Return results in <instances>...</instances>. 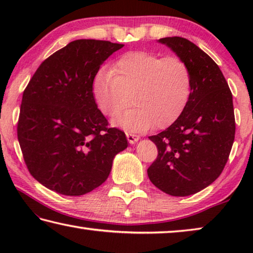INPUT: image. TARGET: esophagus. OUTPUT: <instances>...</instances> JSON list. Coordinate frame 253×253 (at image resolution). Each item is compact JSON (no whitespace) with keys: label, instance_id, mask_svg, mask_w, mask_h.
I'll return each mask as SVG.
<instances>
[{"label":"esophagus","instance_id":"34e87169","mask_svg":"<svg viewBox=\"0 0 253 253\" xmlns=\"http://www.w3.org/2000/svg\"><path fill=\"white\" fill-rule=\"evenodd\" d=\"M126 136H127L128 142H129L130 144H135L136 142H138V140H139V136H137L135 134H131V132H126Z\"/></svg>","mask_w":253,"mask_h":253}]
</instances>
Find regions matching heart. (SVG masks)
<instances>
[{
	"mask_svg": "<svg viewBox=\"0 0 253 253\" xmlns=\"http://www.w3.org/2000/svg\"><path fill=\"white\" fill-rule=\"evenodd\" d=\"M192 85V72L183 59L130 51L121 55L111 70L97 72L91 90L98 110L106 117H116L130 102L135 105L114 125L143 131L153 126L163 129L176 122L191 99Z\"/></svg>",
	"mask_w": 253,
	"mask_h": 253,
	"instance_id": "b5f03b06",
	"label": "heart"
}]
</instances>
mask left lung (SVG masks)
<instances>
[{"label":"left lung","mask_w":253,"mask_h":253,"mask_svg":"<svg viewBox=\"0 0 253 253\" xmlns=\"http://www.w3.org/2000/svg\"><path fill=\"white\" fill-rule=\"evenodd\" d=\"M158 42L187 63L193 85L181 117L148 137L158 155L147 174L166 194L187 196L212 184L228 162L235 134L232 93L219 66L193 42L181 37Z\"/></svg>","instance_id":"left-lung-1"}]
</instances>
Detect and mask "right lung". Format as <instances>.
I'll return each instance as SVG.
<instances>
[{
    "label": "right lung",
    "instance_id": "1",
    "mask_svg": "<svg viewBox=\"0 0 253 253\" xmlns=\"http://www.w3.org/2000/svg\"><path fill=\"white\" fill-rule=\"evenodd\" d=\"M124 44L76 40L45 59L25 88L18 139L29 172L59 194L79 196L109 176L127 148L125 132L108 128L92 96L100 66Z\"/></svg>",
    "mask_w": 253,
    "mask_h": 253
}]
</instances>
